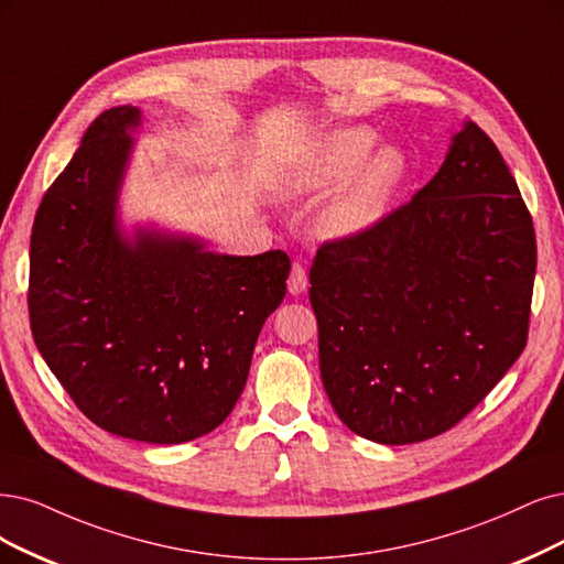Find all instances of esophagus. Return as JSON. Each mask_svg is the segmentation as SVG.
Segmentation results:
<instances>
[{"label":"esophagus","mask_w":564,"mask_h":564,"mask_svg":"<svg viewBox=\"0 0 564 564\" xmlns=\"http://www.w3.org/2000/svg\"><path fill=\"white\" fill-rule=\"evenodd\" d=\"M306 288H308L306 269H304L300 262H295L293 269H290V276H288V290H290V295H302Z\"/></svg>","instance_id":"34e87169"}]
</instances>
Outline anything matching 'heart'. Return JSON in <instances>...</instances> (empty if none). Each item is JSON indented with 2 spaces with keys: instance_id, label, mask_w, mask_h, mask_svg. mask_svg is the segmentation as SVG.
I'll list each match as a JSON object with an SVG mask.
<instances>
[{
  "instance_id": "obj_1",
  "label": "heart",
  "mask_w": 564,
  "mask_h": 564,
  "mask_svg": "<svg viewBox=\"0 0 564 564\" xmlns=\"http://www.w3.org/2000/svg\"><path fill=\"white\" fill-rule=\"evenodd\" d=\"M379 134L362 124L329 130L290 160L279 174L285 197L321 195L341 187L318 218L325 239H356L379 225L406 178L409 160L400 145H379Z\"/></svg>"
}]
</instances>
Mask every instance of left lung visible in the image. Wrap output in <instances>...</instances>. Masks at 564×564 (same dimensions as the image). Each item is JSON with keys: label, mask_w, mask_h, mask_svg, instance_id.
<instances>
[{"label": "left lung", "mask_w": 564, "mask_h": 564, "mask_svg": "<svg viewBox=\"0 0 564 564\" xmlns=\"http://www.w3.org/2000/svg\"><path fill=\"white\" fill-rule=\"evenodd\" d=\"M534 271L528 206L467 120L423 191L323 243L311 267L321 379L341 423L388 446L460 423L525 348Z\"/></svg>", "instance_id": "8db88e82"}]
</instances>
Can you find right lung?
Wrapping results in <instances>:
<instances>
[{
	"label": "right lung",
	"mask_w": 564,
	"mask_h": 564,
	"mask_svg": "<svg viewBox=\"0 0 564 564\" xmlns=\"http://www.w3.org/2000/svg\"><path fill=\"white\" fill-rule=\"evenodd\" d=\"M141 128L104 111L39 204L30 239V325L46 365L88 419L145 444H183L235 409L290 258L223 256L155 225L120 223Z\"/></svg>",
	"instance_id": "right-lung-1"
}]
</instances>
